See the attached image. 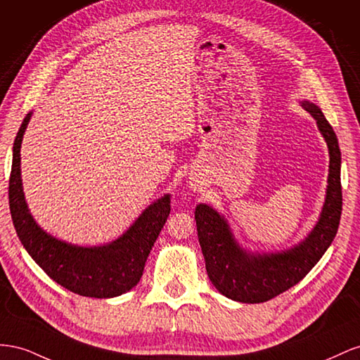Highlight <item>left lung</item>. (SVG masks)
<instances>
[{
  "mask_svg": "<svg viewBox=\"0 0 360 360\" xmlns=\"http://www.w3.org/2000/svg\"><path fill=\"white\" fill-rule=\"evenodd\" d=\"M316 120L330 153L326 203L314 231L294 249L276 255L253 256L240 249L229 226L208 205H198L194 219L212 285L228 299L241 303H262L299 283L320 261L338 232L342 211L341 150L330 123L311 102H302Z\"/></svg>",
  "mask_w": 360,
  "mask_h": 360,
  "instance_id": "left-lung-1",
  "label": "left lung"
}]
</instances>
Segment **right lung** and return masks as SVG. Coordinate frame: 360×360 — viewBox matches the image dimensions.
Masks as SVG:
<instances>
[{
  "label": "right lung",
  "mask_w": 360,
  "mask_h": 360,
  "mask_svg": "<svg viewBox=\"0 0 360 360\" xmlns=\"http://www.w3.org/2000/svg\"><path fill=\"white\" fill-rule=\"evenodd\" d=\"M32 112L25 116L13 143L8 181L10 214L18 237L51 279L84 297L108 299L129 291L143 276L145 262L170 214V196L143 212L123 237L101 248H78L58 241L39 228L28 212L20 182V143Z\"/></svg>",
  "instance_id": "obj_1"
}]
</instances>
